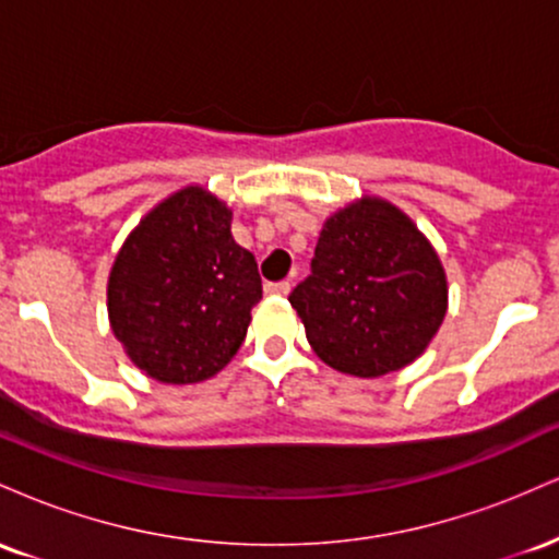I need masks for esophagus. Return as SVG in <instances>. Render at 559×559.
Wrapping results in <instances>:
<instances>
[{"mask_svg": "<svg viewBox=\"0 0 559 559\" xmlns=\"http://www.w3.org/2000/svg\"><path fill=\"white\" fill-rule=\"evenodd\" d=\"M267 294H275V297H286L292 292V284L288 281H275V284H265Z\"/></svg>", "mask_w": 559, "mask_h": 559, "instance_id": "34e87169", "label": "esophagus"}]
</instances>
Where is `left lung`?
I'll use <instances>...</instances> for the list:
<instances>
[{
    "instance_id": "left-lung-1",
    "label": "left lung",
    "mask_w": 559,
    "mask_h": 559,
    "mask_svg": "<svg viewBox=\"0 0 559 559\" xmlns=\"http://www.w3.org/2000/svg\"><path fill=\"white\" fill-rule=\"evenodd\" d=\"M288 301L320 360L338 373L378 378L431 344L447 316V275L400 207L365 197L325 221L312 273Z\"/></svg>"
}]
</instances>
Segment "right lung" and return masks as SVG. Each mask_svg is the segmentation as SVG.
I'll list each match as a JSON object with an SVG mask.
<instances>
[{"instance_id": "add662e5", "label": "right lung", "mask_w": 559, "mask_h": 559, "mask_svg": "<svg viewBox=\"0 0 559 559\" xmlns=\"http://www.w3.org/2000/svg\"><path fill=\"white\" fill-rule=\"evenodd\" d=\"M230 210L186 186L131 230L107 281L115 338L159 383L207 381L230 362L262 299L254 254L230 236Z\"/></svg>"}]
</instances>
